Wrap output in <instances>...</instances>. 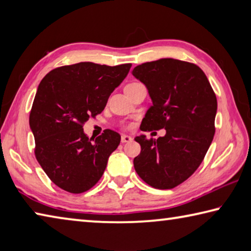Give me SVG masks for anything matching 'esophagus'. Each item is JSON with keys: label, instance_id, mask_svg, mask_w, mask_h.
I'll return each instance as SVG.
<instances>
[{"label": "esophagus", "instance_id": "obj_1", "mask_svg": "<svg viewBox=\"0 0 251 251\" xmlns=\"http://www.w3.org/2000/svg\"><path fill=\"white\" fill-rule=\"evenodd\" d=\"M131 138L130 136H128V135H122V143H129V142H131Z\"/></svg>", "mask_w": 251, "mask_h": 251}]
</instances>
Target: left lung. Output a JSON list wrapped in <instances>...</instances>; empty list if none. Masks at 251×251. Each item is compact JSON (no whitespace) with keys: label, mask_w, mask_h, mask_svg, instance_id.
I'll use <instances>...</instances> for the list:
<instances>
[{"label":"left lung","mask_w":251,"mask_h":251,"mask_svg":"<svg viewBox=\"0 0 251 251\" xmlns=\"http://www.w3.org/2000/svg\"><path fill=\"white\" fill-rule=\"evenodd\" d=\"M131 74L147 87L152 101L141 130L166 129L157 139L135 138L142 148L134 158L135 171L154 188H174L196 172L210 146L217 99L193 63L160 58L136 66Z\"/></svg>","instance_id":"8db88e82"}]
</instances>
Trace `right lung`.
<instances>
[{"label":"right lung","mask_w":251,"mask_h":251,"mask_svg":"<svg viewBox=\"0 0 251 251\" xmlns=\"http://www.w3.org/2000/svg\"><path fill=\"white\" fill-rule=\"evenodd\" d=\"M131 64L92 62L61 66L41 80L29 114L35 157L46 175L72 194L91 189L103 176L121 135L106 129L88 138L83 125L103 112L109 95L128 74Z\"/></svg>","instance_id":"right-lung-1"}]
</instances>
